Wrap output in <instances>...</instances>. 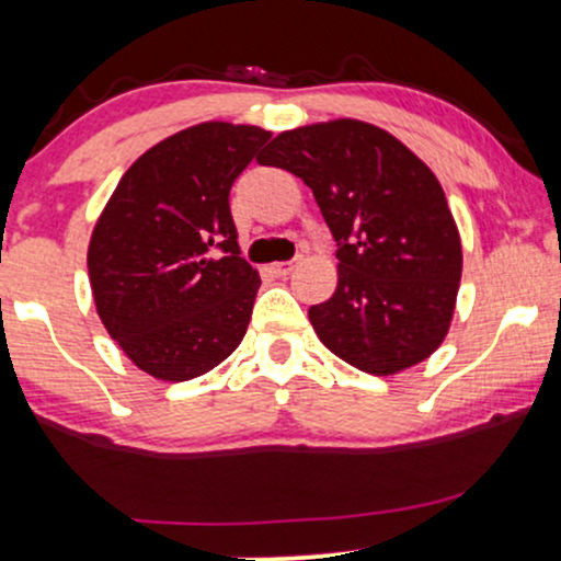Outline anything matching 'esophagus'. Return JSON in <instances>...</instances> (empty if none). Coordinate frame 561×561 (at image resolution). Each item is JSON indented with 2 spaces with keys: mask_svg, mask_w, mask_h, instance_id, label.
<instances>
[{
  "mask_svg": "<svg viewBox=\"0 0 561 561\" xmlns=\"http://www.w3.org/2000/svg\"><path fill=\"white\" fill-rule=\"evenodd\" d=\"M268 272H272L274 276H287L289 272H293V261H276L268 266Z\"/></svg>",
  "mask_w": 561,
  "mask_h": 561,
  "instance_id": "34e87169",
  "label": "esophagus"
}]
</instances>
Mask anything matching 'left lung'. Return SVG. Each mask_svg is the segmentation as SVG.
Wrapping results in <instances>:
<instances>
[{
	"mask_svg": "<svg viewBox=\"0 0 561 561\" xmlns=\"http://www.w3.org/2000/svg\"><path fill=\"white\" fill-rule=\"evenodd\" d=\"M261 165L311 186L337 242V287L308 308L334 356L388 377L433 356L448 334L461 240L435 173L403 141L337 118L282 131Z\"/></svg>",
	"mask_w": 561,
	"mask_h": 561,
	"instance_id": "obj_1",
	"label": "left lung"
}]
</instances>
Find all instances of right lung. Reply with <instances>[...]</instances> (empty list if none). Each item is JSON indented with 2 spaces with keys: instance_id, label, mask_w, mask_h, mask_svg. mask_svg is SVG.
<instances>
[{
  "instance_id": "add662e5",
  "label": "right lung",
  "mask_w": 561,
  "mask_h": 561,
  "mask_svg": "<svg viewBox=\"0 0 561 561\" xmlns=\"http://www.w3.org/2000/svg\"><path fill=\"white\" fill-rule=\"evenodd\" d=\"M268 137L224 121L184 128L134 160L96 218V313L150 377L205 375L248 332L261 276L240 255L229 190Z\"/></svg>"
}]
</instances>
